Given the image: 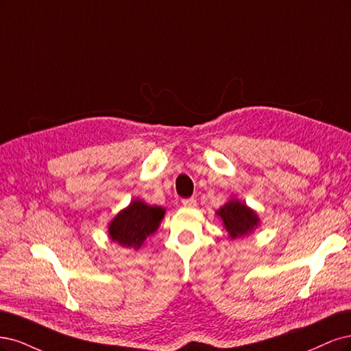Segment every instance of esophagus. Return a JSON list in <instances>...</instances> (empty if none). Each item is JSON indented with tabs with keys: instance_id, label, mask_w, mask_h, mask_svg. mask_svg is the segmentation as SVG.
<instances>
[{
	"instance_id": "esophagus-1",
	"label": "esophagus",
	"mask_w": 351,
	"mask_h": 351,
	"mask_svg": "<svg viewBox=\"0 0 351 351\" xmlns=\"http://www.w3.org/2000/svg\"><path fill=\"white\" fill-rule=\"evenodd\" d=\"M182 206L186 208H194L197 206V201L195 198H185L182 199Z\"/></svg>"
}]
</instances>
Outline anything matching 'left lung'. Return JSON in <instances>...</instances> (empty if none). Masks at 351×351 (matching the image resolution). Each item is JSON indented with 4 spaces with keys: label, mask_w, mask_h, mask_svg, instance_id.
Segmentation results:
<instances>
[{
    "label": "left lung",
    "mask_w": 351,
    "mask_h": 351,
    "mask_svg": "<svg viewBox=\"0 0 351 351\" xmlns=\"http://www.w3.org/2000/svg\"><path fill=\"white\" fill-rule=\"evenodd\" d=\"M216 214L233 241L254 233V230L259 228V223H261L256 211L247 207L243 201L237 199L236 197H232L216 211Z\"/></svg>",
    "instance_id": "1"
}]
</instances>
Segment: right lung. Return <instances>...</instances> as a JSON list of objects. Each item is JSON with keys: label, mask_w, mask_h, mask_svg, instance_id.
<instances>
[{"label": "right lung", "mask_w": 351, "mask_h": 351, "mask_svg": "<svg viewBox=\"0 0 351 351\" xmlns=\"http://www.w3.org/2000/svg\"><path fill=\"white\" fill-rule=\"evenodd\" d=\"M166 210L159 206H150L143 199L135 198L130 206L122 208L108 226L109 239L123 247L140 250L147 237L156 233L165 217Z\"/></svg>", "instance_id": "1"}]
</instances>
